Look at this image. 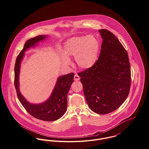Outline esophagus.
Wrapping results in <instances>:
<instances>
[{
  "label": "esophagus",
  "mask_w": 149,
  "mask_h": 149,
  "mask_svg": "<svg viewBox=\"0 0 149 149\" xmlns=\"http://www.w3.org/2000/svg\"><path fill=\"white\" fill-rule=\"evenodd\" d=\"M79 79H80V77H79V75H78V74H75V75H74V80H76V81H78Z\"/></svg>",
  "instance_id": "esophagus-1"
}]
</instances>
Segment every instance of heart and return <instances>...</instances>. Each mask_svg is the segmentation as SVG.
<instances>
[{"instance_id": "heart-1", "label": "heart", "mask_w": 149, "mask_h": 149, "mask_svg": "<svg viewBox=\"0 0 149 149\" xmlns=\"http://www.w3.org/2000/svg\"><path fill=\"white\" fill-rule=\"evenodd\" d=\"M100 44L98 40L93 36L73 37L68 39L64 44L61 61L64 65L70 63L69 58L75 56L78 67L82 70L91 69L98 59Z\"/></svg>"}]
</instances>
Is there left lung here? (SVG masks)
Instances as JSON below:
<instances>
[{
	"label": "left lung",
	"mask_w": 149,
	"mask_h": 149,
	"mask_svg": "<svg viewBox=\"0 0 149 149\" xmlns=\"http://www.w3.org/2000/svg\"><path fill=\"white\" fill-rule=\"evenodd\" d=\"M103 42L99 58L91 69L78 73L88 105L96 113L116 110L127 98L131 69L127 52L110 31L99 30Z\"/></svg>",
	"instance_id": "left-lung-1"
}]
</instances>
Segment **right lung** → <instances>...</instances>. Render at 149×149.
Instances as JSON below:
<instances>
[{
  "label": "right lung",
  "instance_id": "obj_1",
  "mask_svg": "<svg viewBox=\"0 0 149 149\" xmlns=\"http://www.w3.org/2000/svg\"><path fill=\"white\" fill-rule=\"evenodd\" d=\"M48 37L47 35H40L29 40L17 57L14 67V85L17 96L22 105L31 116L36 118L54 121L64 115L68 106L67 95L74 81V73H70L59 77L57 79L54 88L49 98L41 103H32L22 95L19 89V74L21 64L25 55V52L31 48H35L38 42H42Z\"/></svg>",
  "mask_w": 149,
  "mask_h": 149
}]
</instances>
